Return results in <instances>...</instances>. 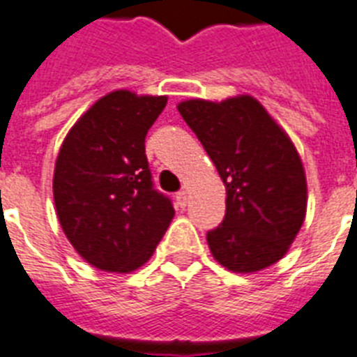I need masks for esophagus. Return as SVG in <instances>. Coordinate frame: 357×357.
Listing matches in <instances>:
<instances>
[{"label": "esophagus", "instance_id": "1", "mask_svg": "<svg viewBox=\"0 0 357 357\" xmlns=\"http://www.w3.org/2000/svg\"><path fill=\"white\" fill-rule=\"evenodd\" d=\"M187 199H188V196H187V190H179L178 194H176V202H178V205L181 208L185 207V205H187Z\"/></svg>", "mask_w": 357, "mask_h": 357}]
</instances>
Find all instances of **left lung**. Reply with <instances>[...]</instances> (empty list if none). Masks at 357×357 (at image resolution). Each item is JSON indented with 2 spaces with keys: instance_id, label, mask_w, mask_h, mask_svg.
<instances>
[{
  "instance_id": "left-lung-1",
  "label": "left lung",
  "mask_w": 357,
  "mask_h": 357,
  "mask_svg": "<svg viewBox=\"0 0 357 357\" xmlns=\"http://www.w3.org/2000/svg\"><path fill=\"white\" fill-rule=\"evenodd\" d=\"M178 109L225 185L224 222L207 233L224 268L253 273L288 253L306 214V176L288 133L249 95Z\"/></svg>"
}]
</instances>
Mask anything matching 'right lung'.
<instances>
[{
  "mask_svg": "<svg viewBox=\"0 0 357 357\" xmlns=\"http://www.w3.org/2000/svg\"><path fill=\"white\" fill-rule=\"evenodd\" d=\"M167 97L117 89L69 130L54 165L53 196L63 233L86 262L128 273L150 259L174 218L153 188L144 139Z\"/></svg>",
  "mask_w": 357,
  "mask_h": 357,
  "instance_id": "right-lung-1",
  "label": "right lung"
}]
</instances>
